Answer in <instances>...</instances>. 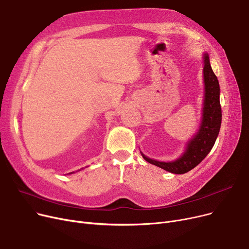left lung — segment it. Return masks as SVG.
<instances>
[{
    "label": "left lung",
    "instance_id": "8db88e82",
    "mask_svg": "<svg viewBox=\"0 0 249 249\" xmlns=\"http://www.w3.org/2000/svg\"><path fill=\"white\" fill-rule=\"evenodd\" d=\"M204 81L205 100L203 108V120L198 133L188 143L187 149L181 158L176 161L163 162L148 159L142 154L147 162L159 166L169 173L181 175L197 166L213 148L220 131L222 112L220 105V87L218 78L210 65L209 55L204 56Z\"/></svg>",
    "mask_w": 249,
    "mask_h": 249
}]
</instances>
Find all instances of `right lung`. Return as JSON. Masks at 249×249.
<instances>
[{
    "mask_svg": "<svg viewBox=\"0 0 249 249\" xmlns=\"http://www.w3.org/2000/svg\"><path fill=\"white\" fill-rule=\"evenodd\" d=\"M82 169H83V168H82ZM80 171H81V169H80ZM71 174H72V173H71Z\"/></svg>",
    "mask_w": 249,
    "mask_h": 249,
    "instance_id": "add662e5",
    "label": "right lung"
}]
</instances>
